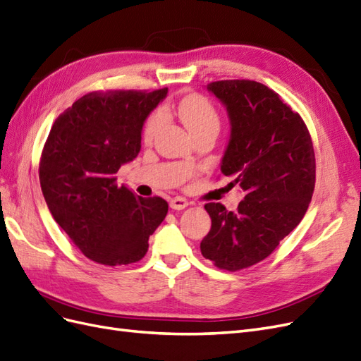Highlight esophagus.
<instances>
[{
  "instance_id": "34e87169",
  "label": "esophagus",
  "mask_w": 361,
  "mask_h": 361,
  "mask_svg": "<svg viewBox=\"0 0 361 361\" xmlns=\"http://www.w3.org/2000/svg\"><path fill=\"white\" fill-rule=\"evenodd\" d=\"M188 206V200L187 199H182V197H174L170 200V207L174 211H182L185 207Z\"/></svg>"
}]
</instances>
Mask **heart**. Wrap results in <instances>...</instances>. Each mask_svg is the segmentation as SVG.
Here are the masks:
<instances>
[{"instance_id":"b5f03b06","label":"heart","mask_w":361,"mask_h":361,"mask_svg":"<svg viewBox=\"0 0 361 361\" xmlns=\"http://www.w3.org/2000/svg\"><path fill=\"white\" fill-rule=\"evenodd\" d=\"M178 116L182 120V123L194 135L202 133H215L220 130V116L215 110V106L200 94H190L179 102L178 105ZM166 116L161 110L152 113L147 118V122L143 129V140L146 143L154 141L159 129L164 125Z\"/></svg>"}]
</instances>
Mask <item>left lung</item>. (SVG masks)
Returning a JSON list of instances; mask_svg holds the SVG:
<instances>
[{
    "label": "left lung",
    "instance_id": "1",
    "mask_svg": "<svg viewBox=\"0 0 361 361\" xmlns=\"http://www.w3.org/2000/svg\"><path fill=\"white\" fill-rule=\"evenodd\" d=\"M206 89L227 111L221 173L244 200L235 212L204 204L212 226L200 250L218 268L238 271L268 257L302 220L314 190V152L300 114L267 85L228 80Z\"/></svg>",
    "mask_w": 361,
    "mask_h": 361
}]
</instances>
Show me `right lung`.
<instances>
[{"instance_id": "1", "label": "right lung", "mask_w": 361, "mask_h": 361, "mask_svg": "<svg viewBox=\"0 0 361 361\" xmlns=\"http://www.w3.org/2000/svg\"><path fill=\"white\" fill-rule=\"evenodd\" d=\"M167 93H87L51 128L39 167L43 197L56 223L97 264L143 259L149 236L167 215L164 199H143L116 183L118 169L137 158L146 118Z\"/></svg>"}]
</instances>
